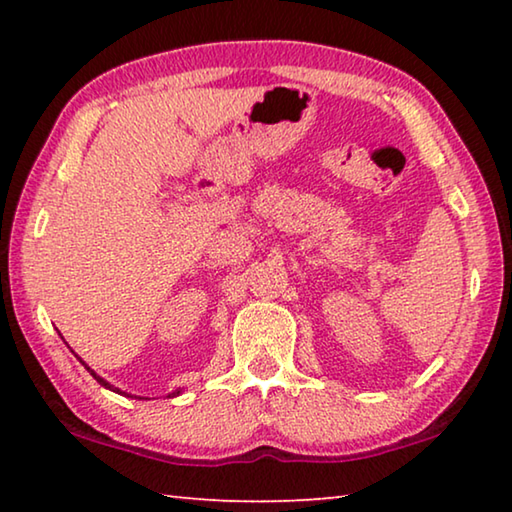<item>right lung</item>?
Returning a JSON list of instances; mask_svg holds the SVG:
<instances>
[{"label":"right lung","instance_id":"right-lung-1","mask_svg":"<svg viewBox=\"0 0 512 512\" xmlns=\"http://www.w3.org/2000/svg\"><path fill=\"white\" fill-rule=\"evenodd\" d=\"M85 368H88V366H85ZM88 370H90V368H88ZM90 372H92V370H90ZM92 377H94V379H97L101 386H106V388H110V391H115V393H121V391H117V388H112V386L108 384V381H106V379H101L99 375H94V372H92ZM178 393H180V391H176V393H173V395H178Z\"/></svg>","mask_w":512,"mask_h":512}]
</instances>
